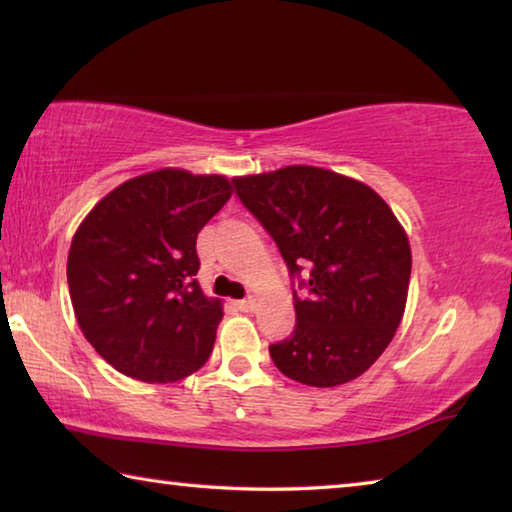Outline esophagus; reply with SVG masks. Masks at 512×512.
Instances as JSON below:
<instances>
[{
	"instance_id": "obj_1",
	"label": "esophagus",
	"mask_w": 512,
	"mask_h": 512,
	"mask_svg": "<svg viewBox=\"0 0 512 512\" xmlns=\"http://www.w3.org/2000/svg\"><path fill=\"white\" fill-rule=\"evenodd\" d=\"M237 307H239L241 311H246V314H250V311H255L257 300H255V298H244V300L237 302Z\"/></svg>"
}]
</instances>
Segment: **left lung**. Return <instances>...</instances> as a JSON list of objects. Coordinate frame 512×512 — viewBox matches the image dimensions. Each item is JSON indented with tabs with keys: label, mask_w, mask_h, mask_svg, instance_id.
Listing matches in <instances>:
<instances>
[{
	"label": "left lung",
	"mask_w": 512,
	"mask_h": 512,
	"mask_svg": "<svg viewBox=\"0 0 512 512\" xmlns=\"http://www.w3.org/2000/svg\"><path fill=\"white\" fill-rule=\"evenodd\" d=\"M289 271L309 266L296 329L268 348L282 375L332 388L361 377L393 341L411 280L402 223L375 189L343 173L291 164L232 178Z\"/></svg>",
	"instance_id": "1"
}]
</instances>
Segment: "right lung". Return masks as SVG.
Instances as JSON below:
<instances>
[{"label":"right lung","mask_w":512,"mask_h":512,"mask_svg":"<svg viewBox=\"0 0 512 512\" xmlns=\"http://www.w3.org/2000/svg\"><path fill=\"white\" fill-rule=\"evenodd\" d=\"M230 196L219 173L164 167L112 189L76 228L67 255L76 323L121 375L173 384L210 359L223 302L194 280L196 237Z\"/></svg>","instance_id":"add662e5"}]
</instances>
